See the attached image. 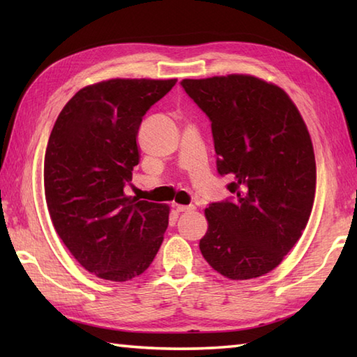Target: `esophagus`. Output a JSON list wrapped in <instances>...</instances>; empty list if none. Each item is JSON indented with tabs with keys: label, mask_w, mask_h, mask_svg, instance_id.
Here are the masks:
<instances>
[{
	"label": "esophagus",
	"mask_w": 357,
	"mask_h": 357,
	"mask_svg": "<svg viewBox=\"0 0 357 357\" xmlns=\"http://www.w3.org/2000/svg\"><path fill=\"white\" fill-rule=\"evenodd\" d=\"M196 207L195 206H176L178 213H185V211H193Z\"/></svg>",
	"instance_id": "esophagus-1"
}]
</instances>
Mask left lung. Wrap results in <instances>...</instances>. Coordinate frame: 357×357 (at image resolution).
I'll list each match as a JSON object with an SVG mask.
<instances>
[{
  "instance_id": "1",
  "label": "left lung",
  "mask_w": 357,
  "mask_h": 357,
  "mask_svg": "<svg viewBox=\"0 0 357 357\" xmlns=\"http://www.w3.org/2000/svg\"><path fill=\"white\" fill-rule=\"evenodd\" d=\"M211 123L216 169L234 195L206 208V261L233 280L276 268L305 230L316 192L307 126L282 89L250 75L183 79Z\"/></svg>"
}]
</instances>
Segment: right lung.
I'll use <instances>...</instances> for the list:
<instances>
[{
	"label": "right lung",
	"mask_w": 357,
	"mask_h": 357,
	"mask_svg": "<svg viewBox=\"0 0 357 357\" xmlns=\"http://www.w3.org/2000/svg\"><path fill=\"white\" fill-rule=\"evenodd\" d=\"M176 79H109L64 105L44 156L52 224L82 267L124 282L149 268L169 225L165 204L127 196L139 164L138 130ZM132 185V184H130Z\"/></svg>",
	"instance_id": "obj_1"
}]
</instances>
